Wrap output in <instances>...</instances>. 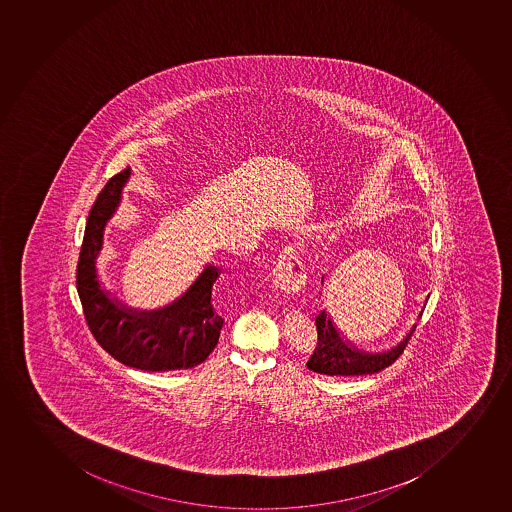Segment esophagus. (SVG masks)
<instances>
[{
	"label": "esophagus",
	"instance_id": "esophagus-1",
	"mask_svg": "<svg viewBox=\"0 0 512 512\" xmlns=\"http://www.w3.org/2000/svg\"><path fill=\"white\" fill-rule=\"evenodd\" d=\"M275 286L286 294H297L308 284V272L296 248L287 245L275 260L272 272Z\"/></svg>",
	"mask_w": 512,
	"mask_h": 512
}]
</instances>
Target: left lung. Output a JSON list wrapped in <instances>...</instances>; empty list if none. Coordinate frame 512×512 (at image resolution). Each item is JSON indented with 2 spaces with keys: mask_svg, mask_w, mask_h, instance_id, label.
<instances>
[{
  "mask_svg": "<svg viewBox=\"0 0 512 512\" xmlns=\"http://www.w3.org/2000/svg\"><path fill=\"white\" fill-rule=\"evenodd\" d=\"M419 316H423V311ZM316 330H318V343L306 363L308 369L316 374L331 375V377L335 375L336 377H355V375L358 377V375L377 374L396 362L411 340L416 326H413V330L409 331V335L396 348L385 353L363 352L350 345L348 341H343L325 311H321L316 316Z\"/></svg>",
  "mask_w": 512,
  "mask_h": 512,
  "instance_id": "obj_1",
  "label": "left lung"
}]
</instances>
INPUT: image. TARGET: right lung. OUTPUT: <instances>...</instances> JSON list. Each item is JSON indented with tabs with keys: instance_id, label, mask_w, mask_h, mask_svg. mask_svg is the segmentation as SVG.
<instances>
[{
	"instance_id": "obj_1",
	"label": "right lung",
	"mask_w": 512,
	"mask_h": 512,
	"mask_svg": "<svg viewBox=\"0 0 512 512\" xmlns=\"http://www.w3.org/2000/svg\"><path fill=\"white\" fill-rule=\"evenodd\" d=\"M128 176L127 167L111 177L89 211L76 272L84 318L101 348L127 367L145 372L193 369L220 340L223 318L211 299L220 270L209 265L184 296L150 313L120 306L99 286L96 257L103 245V230L120 203Z\"/></svg>"
}]
</instances>
